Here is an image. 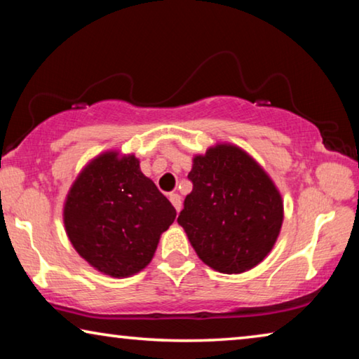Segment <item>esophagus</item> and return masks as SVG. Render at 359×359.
<instances>
[{
    "label": "esophagus",
    "mask_w": 359,
    "mask_h": 359,
    "mask_svg": "<svg viewBox=\"0 0 359 359\" xmlns=\"http://www.w3.org/2000/svg\"><path fill=\"white\" fill-rule=\"evenodd\" d=\"M169 200H170V203H172V206L175 208V210H179L182 209V198H180V195H177V193H170L169 195Z\"/></svg>",
    "instance_id": "34e87169"
}]
</instances>
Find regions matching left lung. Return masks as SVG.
<instances>
[{"label":"left lung","mask_w":359,"mask_h":359,"mask_svg":"<svg viewBox=\"0 0 359 359\" xmlns=\"http://www.w3.org/2000/svg\"><path fill=\"white\" fill-rule=\"evenodd\" d=\"M177 222L198 257L220 273H243L271 251L283 224L276 187L254 159L233 145H217L193 159Z\"/></svg>","instance_id":"left-lung-1"}]
</instances>
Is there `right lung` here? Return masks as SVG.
Here are the masks:
<instances>
[{"instance_id":"add662e5","label":"right lung","mask_w":359,"mask_h":359,"mask_svg":"<svg viewBox=\"0 0 359 359\" xmlns=\"http://www.w3.org/2000/svg\"><path fill=\"white\" fill-rule=\"evenodd\" d=\"M175 209L140 172L139 159L95 158L67 196L64 222L73 248L94 269L129 276L150 264Z\"/></svg>"}]
</instances>
